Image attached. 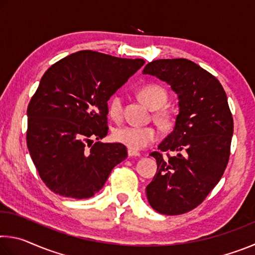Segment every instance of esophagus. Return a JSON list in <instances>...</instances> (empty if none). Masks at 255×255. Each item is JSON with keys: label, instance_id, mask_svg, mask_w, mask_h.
Here are the masks:
<instances>
[{"label": "esophagus", "instance_id": "34e87169", "mask_svg": "<svg viewBox=\"0 0 255 255\" xmlns=\"http://www.w3.org/2000/svg\"><path fill=\"white\" fill-rule=\"evenodd\" d=\"M128 156L129 157H137V156H140V153L136 152V150H131V149H128Z\"/></svg>", "mask_w": 255, "mask_h": 255}]
</instances>
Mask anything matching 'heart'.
Returning a JSON list of instances; mask_svg holds the SVG:
<instances>
[{
	"instance_id": "obj_1",
	"label": "heart",
	"mask_w": 255,
	"mask_h": 255,
	"mask_svg": "<svg viewBox=\"0 0 255 255\" xmlns=\"http://www.w3.org/2000/svg\"><path fill=\"white\" fill-rule=\"evenodd\" d=\"M138 97L146 106L155 110V119L162 127H170L173 122L172 112L163 108L167 100L166 90L158 84H146L138 91ZM108 114L115 120H119L123 115V99L119 94H115L108 101ZM158 132L154 127L122 126L116 128L112 132L115 141L126 146L131 150H140L156 141Z\"/></svg>"
}]
</instances>
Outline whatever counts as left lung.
Here are the masks:
<instances>
[{"mask_svg":"<svg viewBox=\"0 0 255 255\" xmlns=\"http://www.w3.org/2000/svg\"><path fill=\"white\" fill-rule=\"evenodd\" d=\"M143 74L166 82L179 98L173 131L150 153L157 173L146 196L159 214H185L206 199L230 159L234 123L226 93L214 75L185 58L153 60ZM162 151L178 154L164 158Z\"/></svg>","mask_w":255,"mask_h":255,"instance_id":"1","label":"left lung"}]
</instances>
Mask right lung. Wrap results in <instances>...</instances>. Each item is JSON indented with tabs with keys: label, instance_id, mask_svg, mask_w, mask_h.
<instances>
[{
	"label": "right lung",
	"instance_id": "obj_1",
	"mask_svg": "<svg viewBox=\"0 0 255 255\" xmlns=\"http://www.w3.org/2000/svg\"><path fill=\"white\" fill-rule=\"evenodd\" d=\"M144 63L81 50L41 77L27 109V146L41 180L56 195L93 197L127 157L126 146L99 139L109 129L108 100ZM93 139L98 141L92 144Z\"/></svg>",
	"mask_w": 255,
	"mask_h": 255
}]
</instances>
